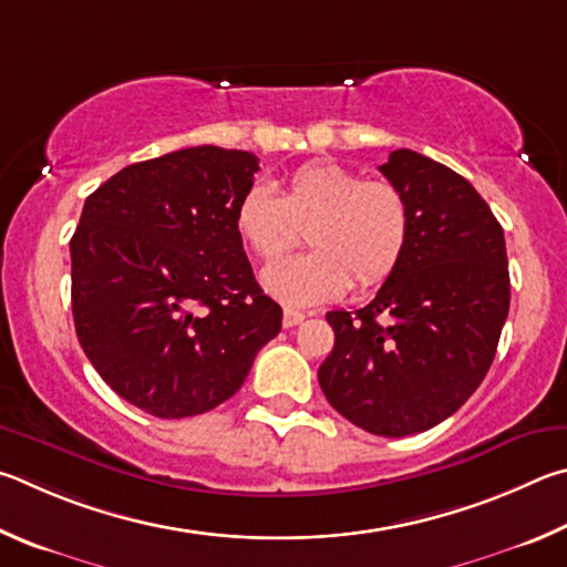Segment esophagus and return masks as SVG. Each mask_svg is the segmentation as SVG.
I'll return each mask as SVG.
<instances>
[{
    "instance_id": "34e87169",
    "label": "esophagus",
    "mask_w": 567,
    "mask_h": 567,
    "mask_svg": "<svg viewBox=\"0 0 567 567\" xmlns=\"http://www.w3.org/2000/svg\"><path fill=\"white\" fill-rule=\"evenodd\" d=\"M303 319H306V316L301 311H293V309H286L284 311V326H286V329H293V326L303 323Z\"/></svg>"
}]
</instances>
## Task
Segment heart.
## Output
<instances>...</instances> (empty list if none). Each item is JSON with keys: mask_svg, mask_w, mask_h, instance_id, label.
<instances>
[{"mask_svg": "<svg viewBox=\"0 0 567 567\" xmlns=\"http://www.w3.org/2000/svg\"><path fill=\"white\" fill-rule=\"evenodd\" d=\"M238 238L274 261L306 231L309 254L266 268L264 284L291 306L333 301L389 278L409 248L411 206L399 186L365 182L336 162H311L276 186H251L236 206Z\"/></svg>", "mask_w": 567, "mask_h": 567, "instance_id": "b5f03b06", "label": "heart"}]
</instances>
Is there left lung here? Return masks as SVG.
<instances>
[{"label": "left lung", "mask_w": 567, "mask_h": 567, "mask_svg": "<svg viewBox=\"0 0 567 567\" xmlns=\"http://www.w3.org/2000/svg\"><path fill=\"white\" fill-rule=\"evenodd\" d=\"M379 168L409 198V248L369 306L326 313L336 341L319 383L353 425L403 439L449 419L485 379L511 276L503 226L471 182L411 148Z\"/></svg>", "instance_id": "8db88e82"}]
</instances>
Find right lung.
I'll use <instances>...</instances> for the list:
<instances>
[{
	"mask_svg": "<svg viewBox=\"0 0 567 567\" xmlns=\"http://www.w3.org/2000/svg\"><path fill=\"white\" fill-rule=\"evenodd\" d=\"M258 158L192 146L122 168L86 198L69 241L72 313L112 391L156 419L216 409L281 331L234 214Z\"/></svg>",
	"mask_w": 567,
	"mask_h": 567,
	"instance_id": "add662e5",
	"label": "right lung"
}]
</instances>
